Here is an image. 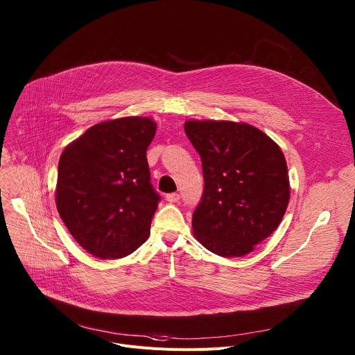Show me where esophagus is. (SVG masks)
I'll return each mask as SVG.
<instances>
[{
  "label": "esophagus",
  "mask_w": 355,
  "mask_h": 355,
  "mask_svg": "<svg viewBox=\"0 0 355 355\" xmlns=\"http://www.w3.org/2000/svg\"><path fill=\"white\" fill-rule=\"evenodd\" d=\"M180 194L178 193H170V194H166L165 196V200L168 201V202H177V201H180Z\"/></svg>",
  "instance_id": "obj_1"
}]
</instances>
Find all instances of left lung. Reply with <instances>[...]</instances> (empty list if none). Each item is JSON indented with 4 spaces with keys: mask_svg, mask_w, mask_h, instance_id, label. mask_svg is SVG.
Segmentation results:
<instances>
[{
    "mask_svg": "<svg viewBox=\"0 0 355 355\" xmlns=\"http://www.w3.org/2000/svg\"><path fill=\"white\" fill-rule=\"evenodd\" d=\"M184 129L204 177L194 234L218 256H245L277 229L286 211L291 190L281 148L248 123L189 121Z\"/></svg>",
    "mask_w": 355,
    "mask_h": 355,
    "instance_id": "8db88e82",
    "label": "left lung"
}]
</instances>
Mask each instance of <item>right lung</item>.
I'll use <instances>...</instances> for the list:
<instances>
[{"instance_id":"1","label":"right lung","mask_w":355,"mask_h":355,"mask_svg":"<svg viewBox=\"0 0 355 355\" xmlns=\"http://www.w3.org/2000/svg\"><path fill=\"white\" fill-rule=\"evenodd\" d=\"M155 130L149 118L107 121L63 151L55 204L73 239L90 254L119 259L148 239L161 200L146 161Z\"/></svg>"}]
</instances>
